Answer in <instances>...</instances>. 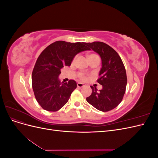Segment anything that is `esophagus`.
Listing matches in <instances>:
<instances>
[{
    "label": "esophagus",
    "mask_w": 158,
    "mask_h": 158,
    "mask_svg": "<svg viewBox=\"0 0 158 158\" xmlns=\"http://www.w3.org/2000/svg\"><path fill=\"white\" fill-rule=\"evenodd\" d=\"M83 86H84V84L80 83V82H78L77 83V87L78 88H82Z\"/></svg>",
    "instance_id": "esophagus-1"
}]
</instances>
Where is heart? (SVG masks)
Masks as SVG:
<instances>
[{"label": "heart", "instance_id": "obj_1", "mask_svg": "<svg viewBox=\"0 0 158 158\" xmlns=\"http://www.w3.org/2000/svg\"><path fill=\"white\" fill-rule=\"evenodd\" d=\"M76 57H75V58L74 59L73 61H74L76 60ZM81 78H82V79H85V76H83V75H81Z\"/></svg>", "mask_w": 158, "mask_h": 158}]
</instances>
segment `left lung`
Returning a JSON list of instances; mask_svg holds the SVG:
<instances>
[{"mask_svg": "<svg viewBox=\"0 0 158 158\" xmlns=\"http://www.w3.org/2000/svg\"><path fill=\"white\" fill-rule=\"evenodd\" d=\"M85 45L99 55L102 63L97 80L102 89L98 91L90 86L92 93L86 100L99 111H111L121 102L125 93L127 78L125 66L117 52L105 43L94 41Z\"/></svg>", "mask_w": 158, "mask_h": 158, "instance_id": "left-lung-1", "label": "left lung"}]
</instances>
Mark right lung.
Masks as SVG:
<instances>
[{"instance_id": "1", "label": "right lung", "mask_w": 158, "mask_h": 158, "mask_svg": "<svg viewBox=\"0 0 158 158\" xmlns=\"http://www.w3.org/2000/svg\"><path fill=\"white\" fill-rule=\"evenodd\" d=\"M85 44L57 41L47 47L37 58L31 75L32 88L37 102L46 111L61 109L77 87L74 80L60 82L59 76L60 69L70 66L76 55L89 50Z\"/></svg>"}]
</instances>
